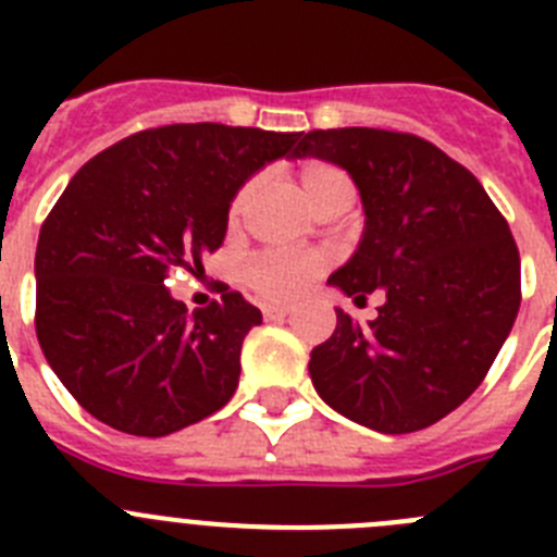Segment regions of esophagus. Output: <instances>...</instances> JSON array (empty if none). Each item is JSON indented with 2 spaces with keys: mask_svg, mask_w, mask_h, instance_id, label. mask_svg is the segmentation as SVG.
Masks as SVG:
<instances>
[{
  "mask_svg": "<svg viewBox=\"0 0 557 557\" xmlns=\"http://www.w3.org/2000/svg\"><path fill=\"white\" fill-rule=\"evenodd\" d=\"M289 312H293V307H282V304H268V307H262V314L268 321H282Z\"/></svg>",
  "mask_w": 557,
  "mask_h": 557,
  "instance_id": "1",
  "label": "esophagus"
}]
</instances>
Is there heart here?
Masks as SVG:
<instances>
[{
  "mask_svg": "<svg viewBox=\"0 0 557 557\" xmlns=\"http://www.w3.org/2000/svg\"><path fill=\"white\" fill-rule=\"evenodd\" d=\"M295 184L309 209L321 218L332 209H348L354 198L351 178L329 161H307L295 170ZM256 184L248 181L236 189L228 206V223L243 220ZM326 262L318 253H262L245 268V284L268 301H293L309 289V284L323 273Z\"/></svg>",
  "mask_w": 557,
  "mask_h": 557,
  "instance_id": "heart-1",
  "label": "heart"
}]
</instances>
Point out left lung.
<instances>
[{"instance_id": "1", "label": "left lung", "mask_w": 557, "mask_h": 557, "mask_svg": "<svg viewBox=\"0 0 557 557\" xmlns=\"http://www.w3.org/2000/svg\"><path fill=\"white\" fill-rule=\"evenodd\" d=\"M295 156L343 166L366 206V234L329 275L354 301L379 293L376 321L337 309L309 354L314 391L368 430L405 435L449 416L480 387L521 304L516 239L462 164L412 133L309 131Z\"/></svg>"}]
</instances>
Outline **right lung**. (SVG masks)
<instances>
[{"label": "right lung", "mask_w": 557, "mask_h": 557, "mask_svg": "<svg viewBox=\"0 0 557 557\" xmlns=\"http://www.w3.org/2000/svg\"><path fill=\"white\" fill-rule=\"evenodd\" d=\"M301 133L218 122L133 133L97 152L47 214L36 248V334L86 412L161 437L228 405L245 334L262 312L243 293L189 312L164 287L223 245L236 189Z\"/></svg>", "instance_id": "obj_1"}]
</instances>
